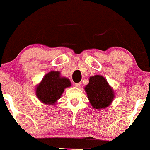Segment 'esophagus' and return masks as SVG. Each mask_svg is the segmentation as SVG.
Returning a JSON list of instances; mask_svg holds the SVG:
<instances>
[{
  "label": "esophagus",
  "instance_id": "obj_1",
  "mask_svg": "<svg viewBox=\"0 0 150 150\" xmlns=\"http://www.w3.org/2000/svg\"><path fill=\"white\" fill-rule=\"evenodd\" d=\"M75 86L76 87H77V88H80V87H81V83H80V82H79V83H75Z\"/></svg>",
  "mask_w": 150,
  "mask_h": 150
}]
</instances>
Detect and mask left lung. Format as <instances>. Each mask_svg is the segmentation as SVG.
Segmentation results:
<instances>
[{"label":"left lung","instance_id":"8db88e82","mask_svg":"<svg viewBox=\"0 0 150 150\" xmlns=\"http://www.w3.org/2000/svg\"><path fill=\"white\" fill-rule=\"evenodd\" d=\"M84 89L89 103L96 109L107 108L112 104L115 98L112 87L101 75H96L89 77V84Z\"/></svg>","mask_w":150,"mask_h":150}]
</instances>
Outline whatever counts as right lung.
<instances>
[{
	"label": "right lung",
	"mask_w": 150,
	"mask_h": 150,
	"mask_svg": "<svg viewBox=\"0 0 150 150\" xmlns=\"http://www.w3.org/2000/svg\"><path fill=\"white\" fill-rule=\"evenodd\" d=\"M71 87L67 77L61 76L60 71H50L37 85L35 93L39 101L46 105H56L65 89Z\"/></svg>",
	"instance_id": "1"
}]
</instances>
